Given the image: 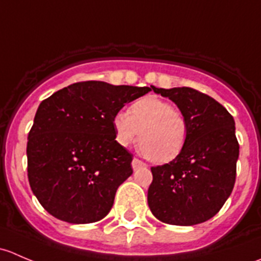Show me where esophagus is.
Here are the masks:
<instances>
[{
  "mask_svg": "<svg viewBox=\"0 0 261 261\" xmlns=\"http://www.w3.org/2000/svg\"><path fill=\"white\" fill-rule=\"evenodd\" d=\"M131 165H133L134 169H138V168H140V167H146L145 163L141 162V160L138 159V158H134L133 162H131Z\"/></svg>",
  "mask_w": 261,
  "mask_h": 261,
  "instance_id": "obj_1",
  "label": "esophagus"
}]
</instances>
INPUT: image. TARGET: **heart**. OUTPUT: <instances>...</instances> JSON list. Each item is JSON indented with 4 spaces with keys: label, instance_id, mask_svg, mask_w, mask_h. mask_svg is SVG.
Listing matches in <instances>:
<instances>
[{
    "label": "heart",
    "instance_id": "obj_1",
    "mask_svg": "<svg viewBox=\"0 0 261 261\" xmlns=\"http://www.w3.org/2000/svg\"><path fill=\"white\" fill-rule=\"evenodd\" d=\"M116 140L128 146L140 134L141 150L152 163L163 164L180 154L188 139V122L179 110L156 96L138 99L130 115L118 112L114 117Z\"/></svg>",
    "mask_w": 261,
    "mask_h": 261
}]
</instances>
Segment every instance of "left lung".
<instances>
[{
    "instance_id": "obj_1",
    "label": "left lung",
    "mask_w": 261,
    "mask_h": 261,
    "mask_svg": "<svg viewBox=\"0 0 261 261\" xmlns=\"http://www.w3.org/2000/svg\"><path fill=\"white\" fill-rule=\"evenodd\" d=\"M152 91L177 105L188 122V139L175 159L151 167L150 211L168 225L202 223L222 208L235 186V121L222 105L197 89L152 87Z\"/></svg>"
}]
</instances>
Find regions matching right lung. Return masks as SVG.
<instances>
[{
  "label": "right lung",
  "instance_id": "obj_1",
  "mask_svg": "<svg viewBox=\"0 0 261 261\" xmlns=\"http://www.w3.org/2000/svg\"><path fill=\"white\" fill-rule=\"evenodd\" d=\"M151 88L86 81L41 102L28 138V177L50 215L77 225L107 216L133 174V154L115 140L114 117Z\"/></svg>",
  "mask_w": 261,
  "mask_h": 261
}]
</instances>
